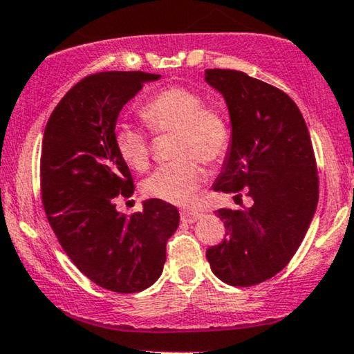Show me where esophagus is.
Masks as SVG:
<instances>
[{
	"instance_id": "obj_1",
	"label": "esophagus",
	"mask_w": 354,
	"mask_h": 354,
	"mask_svg": "<svg viewBox=\"0 0 354 354\" xmlns=\"http://www.w3.org/2000/svg\"><path fill=\"white\" fill-rule=\"evenodd\" d=\"M202 212L201 210H192V209H182L180 210V218L182 222H197L198 218L202 217Z\"/></svg>"
}]
</instances>
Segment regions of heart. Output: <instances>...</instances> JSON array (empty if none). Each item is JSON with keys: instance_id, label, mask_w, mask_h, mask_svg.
<instances>
[{"instance_id": "b5f03b06", "label": "heart", "mask_w": 354, "mask_h": 354, "mask_svg": "<svg viewBox=\"0 0 354 354\" xmlns=\"http://www.w3.org/2000/svg\"><path fill=\"white\" fill-rule=\"evenodd\" d=\"M140 115L156 134H176L172 153L177 157L145 178L142 192L162 202L187 203L207 177L202 162L218 164L230 149L232 127L227 115L217 107L205 106L198 93L180 86L153 95L142 106ZM114 145L127 167H149L151 140L139 127L119 124L114 131Z\"/></svg>"}]
</instances>
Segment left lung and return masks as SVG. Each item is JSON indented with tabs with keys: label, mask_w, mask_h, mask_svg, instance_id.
<instances>
[{
	"label": "left lung",
	"mask_w": 354,
	"mask_h": 354,
	"mask_svg": "<svg viewBox=\"0 0 354 354\" xmlns=\"http://www.w3.org/2000/svg\"><path fill=\"white\" fill-rule=\"evenodd\" d=\"M205 81L223 94L232 120L230 152L214 190L253 202L215 212L227 236L207 260L228 285H259L288 265L317 210L313 145L300 109L278 87L234 69H207Z\"/></svg>",
	"instance_id": "left-lung-1"
}]
</instances>
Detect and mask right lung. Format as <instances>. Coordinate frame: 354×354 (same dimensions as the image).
Listing matches in <instances>:
<instances>
[{"mask_svg": "<svg viewBox=\"0 0 354 354\" xmlns=\"http://www.w3.org/2000/svg\"><path fill=\"white\" fill-rule=\"evenodd\" d=\"M159 74L95 73L74 84L54 107L41 149V201L57 242L76 267L102 288L136 293L160 277L178 210L159 198L132 215L115 198L134 194L131 170L114 145L124 104Z\"/></svg>", "mask_w": 354, "mask_h": 354, "instance_id": "right-lung-1", "label": "right lung"}]
</instances>
